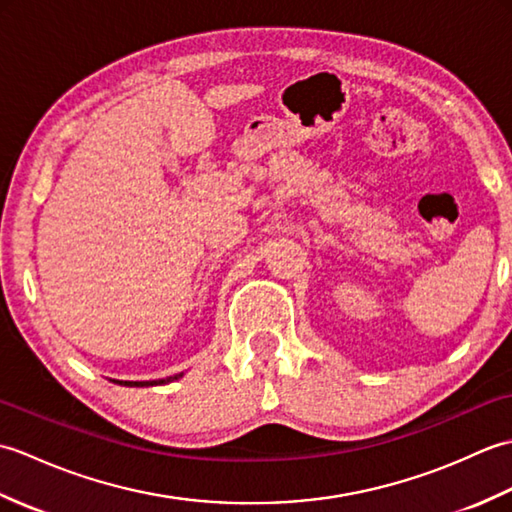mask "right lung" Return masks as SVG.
<instances>
[{"label": "right lung", "instance_id": "add662e5", "mask_svg": "<svg viewBox=\"0 0 512 512\" xmlns=\"http://www.w3.org/2000/svg\"><path fill=\"white\" fill-rule=\"evenodd\" d=\"M182 374H178V376H173V378H180ZM173 378H167V380H143V383H132V380H116V383H121V385H127V387H149V385H162V383H169V380H173Z\"/></svg>", "mask_w": 512, "mask_h": 512}]
</instances>
